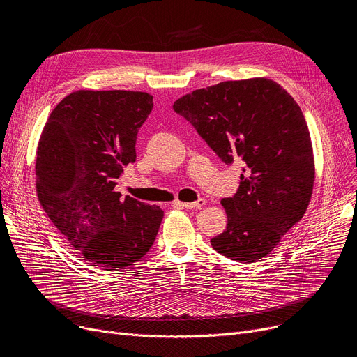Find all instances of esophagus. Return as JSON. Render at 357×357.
Masks as SVG:
<instances>
[{"instance_id":"esophagus-1","label":"esophagus","mask_w":357,"mask_h":357,"mask_svg":"<svg viewBox=\"0 0 357 357\" xmlns=\"http://www.w3.org/2000/svg\"><path fill=\"white\" fill-rule=\"evenodd\" d=\"M179 204L186 210H197V208H201L202 205H205V199L204 198H198L194 202H179Z\"/></svg>"}]
</instances>
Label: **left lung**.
Returning a JSON list of instances; mask_svg holds the SVG:
<instances>
[{"label":"left lung","instance_id":"8db88e82","mask_svg":"<svg viewBox=\"0 0 357 357\" xmlns=\"http://www.w3.org/2000/svg\"><path fill=\"white\" fill-rule=\"evenodd\" d=\"M215 155L245 163L237 192L222 198L227 227L211 238L222 256L253 261L272 252L303 218L314 186V155L304 114L266 78L226 81L174 104Z\"/></svg>","mask_w":357,"mask_h":357}]
</instances>
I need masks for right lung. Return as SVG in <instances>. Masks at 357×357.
I'll return each mask as SVG.
<instances>
[{"mask_svg": "<svg viewBox=\"0 0 357 357\" xmlns=\"http://www.w3.org/2000/svg\"><path fill=\"white\" fill-rule=\"evenodd\" d=\"M152 108L147 92L81 89L54 107L42 131L37 197L92 266L133 265L158 236L163 210L114 190L123 167L136 162L137 133Z\"/></svg>", "mask_w": 357, "mask_h": 357, "instance_id": "right-lung-1", "label": "right lung"}]
</instances>
